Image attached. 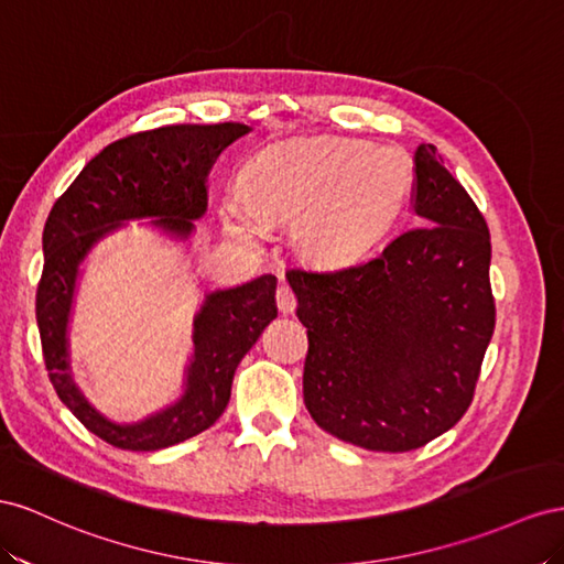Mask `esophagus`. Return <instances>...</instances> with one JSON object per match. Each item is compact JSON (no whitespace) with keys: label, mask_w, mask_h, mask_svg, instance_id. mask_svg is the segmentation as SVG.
Masks as SVG:
<instances>
[{"label":"esophagus","mask_w":564,"mask_h":564,"mask_svg":"<svg viewBox=\"0 0 564 564\" xmlns=\"http://www.w3.org/2000/svg\"><path fill=\"white\" fill-rule=\"evenodd\" d=\"M276 304H279V312L281 314H293L295 312V307H297V297H295V293L291 291V285H279V291H276Z\"/></svg>","instance_id":"obj_1"}]
</instances>
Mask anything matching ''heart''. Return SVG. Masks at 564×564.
I'll use <instances>...</instances> for the list:
<instances>
[{
	"label": "heart",
	"instance_id": "1",
	"mask_svg": "<svg viewBox=\"0 0 564 564\" xmlns=\"http://www.w3.org/2000/svg\"><path fill=\"white\" fill-rule=\"evenodd\" d=\"M243 191L221 200L234 238L254 243L264 227L295 221L297 246L318 260L359 254L390 227L406 196L409 167L390 147L361 141H295L254 155Z\"/></svg>",
	"mask_w": 564,
	"mask_h": 564
}]
</instances>
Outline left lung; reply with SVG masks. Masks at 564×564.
Masks as SVG:
<instances>
[{
	"label": "left lung",
	"instance_id": "8db88e82",
	"mask_svg": "<svg viewBox=\"0 0 564 564\" xmlns=\"http://www.w3.org/2000/svg\"><path fill=\"white\" fill-rule=\"evenodd\" d=\"M413 163L415 227L354 264L285 271L310 337L304 404L368 452H411L452 430L496 324L485 217L432 143Z\"/></svg>",
	"mask_w": 564,
	"mask_h": 564
}]
</instances>
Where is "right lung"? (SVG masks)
Instances as JSON below:
<instances>
[{"label":"right lung","instance_id":"1","mask_svg":"<svg viewBox=\"0 0 564 564\" xmlns=\"http://www.w3.org/2000/svg\"><path fill=\"white\" fill-rule=\"evenodd\" d=\"M248 124H170L112 141L91 158L44 224V269L37 285V326L46 371L58 399L96 437L127 448L155 452L215 425L231 397L234 373L257 337L276 318V276L213 291L193 318V357L184 394L139 423H112L77 390L70 373L68 321L79 264L99 240L124 221L151 224L186 240L193 219L207 210V174L219 153Z\"/></svg>","mask_w":564,"mask_h":564}]
</instances>
